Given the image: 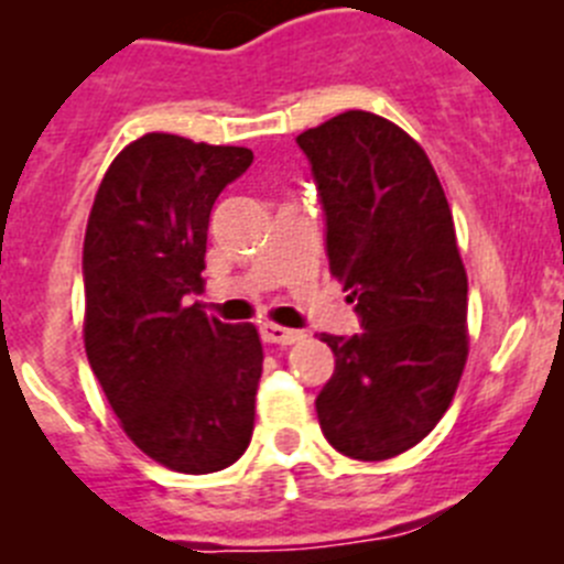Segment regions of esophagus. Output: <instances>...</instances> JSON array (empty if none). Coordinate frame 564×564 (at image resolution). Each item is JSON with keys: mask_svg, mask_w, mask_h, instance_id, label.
<instances>
[{"mask_svg": "<svg viewBox=\"0 0 564 564\" xmlns=\"http://www.w3.org/2000/svg\"><path fill=\"white\" fill-rule=\"evenodd\" d=\"M262 340L265 344H279V346H291V344H299V340L304 338L299 329H288V327H279V324H262Z\"/></svg>", "mask_w": 564, "mask_h": 564, "instance_id": "1", "label": "esophagus"}]
</instances>
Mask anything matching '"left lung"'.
<instances>
[{
  "label": "left lung",
  "instance_id": "left-lung-1",
  "mask_svg": "<svg viewBox=\"0 0 564 564\" xmlns=\"http://www.w3.org/2000/svg\"><path fill=\"white\" fill-rule=\"evenodd\" d=\"M327 218L329 273L364 333L322 335L316 397L335 451L383 462L436 427L467 364V271L431 159L394 122L346 111L296 137Z\"/></svg>",
  "mask_w": 564,
  "mask_h": 564
}]
</instances>
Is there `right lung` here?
Masks as SVG:
<instances>
[{"instance_id":"1","label":"right lung","mask_w":564,"mask_h":564,"mask_svg":"<svg viewBox=\"0 0 564 564\" xmlns=\"http://www.w3.org/2000/svg\"><path fill=\"white\" fill-rule=\"evenodd\" d=\"M251 162L248 148L144 133L106 170L86 226V358L128 438L175 473L229 467L254 431L257 327L187 304L212 206Z\"/></svg>"}]
</instances>
